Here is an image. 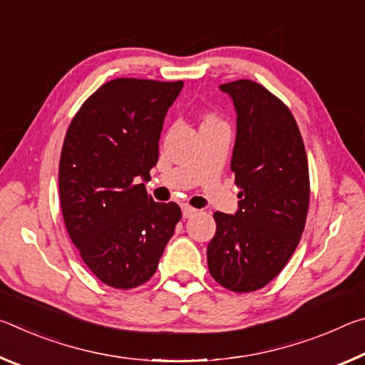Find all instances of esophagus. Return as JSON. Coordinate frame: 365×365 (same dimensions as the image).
Listing matches in <instances>:
<instances>
[{"label": "esophagus", "instance_id": "esophagus-1", "mask_svg": "<svg viewBox=\"0 0 365 365\" xmlns=\"http://www.w3.org/2000/svg\"><path fill=\"white\" fill-rule=\"evenodd\" d=\"M182 214H183V219H190V217H193L195 214H197V209L185 205V206H182Z\"/></svg>", "mask_w": 365, "mask_h": 365}]
</instances>
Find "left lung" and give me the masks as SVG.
I'll return each instance as SVG.
<instances>
[{
    "instance_id": "8db88e82",
    "label": "left lung",
    "mask_w": 365,
    "mask_h": 365,
    "mask_svg": "<svg viewBox=\"0 0 365 365\" xmlns=\"http://www.w3.org/2000/svg\"><path fill=\"white\" fill-rule=\"evenodd\" d=\"M219 90L237 113L230 169L240 201L235 214H214L207 267L222 287L250 293L274 280L299 243L309 207L307 156L292 110L262 85L237 80Z\"/></svg>"
}]
</instances>
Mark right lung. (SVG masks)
<instances>
[{
	"instance_id": "obj_1",
	"label": "right lung",
	"mask_w": 365,
	"mask_h": 365,
	"mask_svg": "<svg viewBox=\"0 0 365 365\" xmlns=\"http://www.w3.org/2000/svg\"><path fill=\"white\" fill-rule=\"evenodd\" d=\"M183 82L115 78L73 117L59 160V196L67 233L103 283L141 285L158 269L182 211L154 202L145 183L159 138Z\"/></svg>"
}]
</instances>
